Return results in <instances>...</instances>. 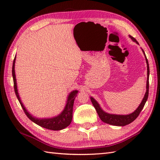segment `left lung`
I'll use <instances>...</instances> for the list:
<instances>
[{
    "mask_svg": "<svg viewBox=\"0 0 160 160\" xmlns=\"http://www.w3.org/2000/svg\"><path fill=\"white\" fill-rule=\"evenodd\" d=\"M129 38H130L132 41L136 42L138 45H139L138 42L136 40V39L134 38L133 37H132L131 36L129 35ZM142 49V48H141ZM142 52H143L144 57H145V60H146V62H147V87H146V93L144 94V96L142 99L141 103L139 105L138 107L135 109L132 113L130 114H127V115H118V114H112V113H108L105 112L102 108H101L100 105L99 103L94 99L93 97L90 98L91 102H92L93 107L96 108V110L97 111V113L99 115L100 118L101 119V120L104 122V123H107L111 125H113V126H120V127H124L125 125L129 124L131 123L132 122H133L135 119L138 118L139 114L140 113L141 111L142 110V108H144V104L147 102L148 99V87H149V82H148V80H149V65H148V60L147 58V56L145 55V53L144 52V50L142 49Z\"/></svg>",
    "mask_w": 160,
    "mask_h": 160,
    "instance_id": "8db88e82",
    "label": "left lung"
}]
</instances>
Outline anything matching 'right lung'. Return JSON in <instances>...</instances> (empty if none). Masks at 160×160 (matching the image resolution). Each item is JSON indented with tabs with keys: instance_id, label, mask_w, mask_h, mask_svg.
I'll return each mask as SVG.
<instances>
[{
	"instance_id": "obj_1",
	"label": "right lung",
	"mask_w": 160,
	"mask_h": 160,
	"mask_svg": "<svg viewBox=\"0 0 160 160\" xmlns=\"http://www.w3.org/2000/svg\"><path fill=\"white\" fill-rule=\"evenodd\" d=\"M16 58L15 56L14 60L13 62V66H12V76L13 80V84H14V91L16 95V97L18 98L19 102L21 105L23 111H25L27 116L28 117L30 120H32L35 124L40 126L43 128H45L49 130L53 131H60L62 129L65 128L69 126L71 121H72L73 118V102L74 100L76 97L77 96V94L78 93V90H73L71 91L69 94L68 95L67 99L66 102V104L64 106V109L60 113H59L56 116L52 118H38L34 117L33 115H32L27 110L25 107L24 106L19 96L18 91V87H17V82H16V73H15V62H16Z\"/></svg>"
}]
</instances>
